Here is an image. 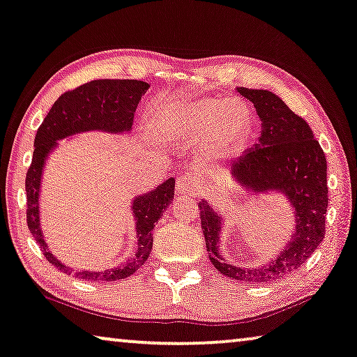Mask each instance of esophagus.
I'll list each match as a JSON object with an SVG mask.
<instances>
[{"mask_svg": "<svg viewBox=\"0 0 357 357\" xmlns=\"http://www.w3.org/2000/svg\"><path fill=\"white\" fill-rule=\"evenodd\" d=\"M196 185V175L191 172H186L178 175L177 180H175V191L177 193H188L191 188H195Z\"/></svg>", "mask_w": 357, "mask_h": 357, "instance_id": "esophagus-1", "label": "esophagus"}]
</instances>
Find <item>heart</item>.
Here are the masks:
<instances>
[{"mask_svg":"<svg viewBox=\"0 0 357 357\" xmlns=\"http://www.w3.org/2000/svg\"><path fill=\"white\" fill-rule=\"evenodd\" d=\"M171 124L178 137L204 132V150L209 155H220L248 128V112L234 100H197L172 112Z\"/></svg>","mask_w":357,"mask_h":357,"instance_id":"obj_1","label":"heart"}]
</instances>
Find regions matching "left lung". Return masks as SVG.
I'll list each match as a JSON object with an SVG mask.
<instances>
[{
	"instance_id": "8db88e82",
	"label": "left lung",
	"mask_w": 357,
	"mask_h": 357,
	"mask_svg": "<svg viewBox=\"0 0 357 357\" xmlns=\"http://www.w3.org/2000/svg\"><path fill=\"white\" fill-rule=\"evenodd\" d=\"M238 92L254 103L261 119V134L259 144L233 162V177L255 195L282 191L294 206L295 233L276 260L261 268H243L220 257L222 215L206 201L199 202L201 227L212 265L223 276L244 282H270L300 268L324 239L327 161L308 123L276 94L248 87H238Z\"/></svg>"
}]
</instances>
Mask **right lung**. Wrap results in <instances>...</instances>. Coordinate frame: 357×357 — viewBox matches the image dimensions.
<instances>
[{"instance_id":"right-lung-1","label":"right lung","mask_w":357,"mask_h":357,"mask_svg":"<svg viewBox=\"0 0 357 357\" xmlns=\"http://www.w3.org/2000/svg\"><path fill=\"white\" fill-rule=\"evenodd\" d=\"M148 87V83L137 79H96L81 84L60 96L49 109L45 121L38 128L35 150L25 178L26 223L46 260L60 271L73 273L76 278L86 281H119L134 274L150 257L155 223L162 217L164 211L174 199V178L166 180L150 193L135 197L132 204L137 236L135 255L119 266L103 271H76L60 263L49 252L43 236L38 206L43 167L49 153L54 146H57V140L87 130H105L114 134L129 132L132 129L135 108Z\"/></svg>"}]
</instances>
